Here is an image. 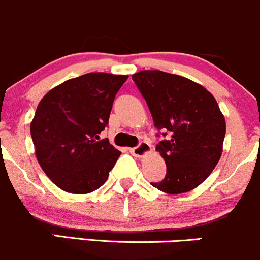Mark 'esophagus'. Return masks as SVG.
<instances>
[{
  "label": "esophagus",
  "mask_w": 260,
  "mask_h": 260,
  "mask_svg": "<svg viewBox=\"0 0 260 260\" xmlns=\"http://www.w3.org/2000/svg\"><path fill=\"white\" fill-rule=\"evenodd\" d=\"M150 150H151L150 144L146 141H141L138 146H136V147L130 148V152L133 153L135 157H142V156H145L146 153L150 152Z\"/></svg>",
  "instance_id": "esophagus-1"
}]
</instances>
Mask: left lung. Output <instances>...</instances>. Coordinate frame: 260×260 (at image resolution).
Returning a JSON list of instances; mask_svg holds the SVG:
<instances>
[{
	"label": "left lung",
	"instance_id": "left-lung-1",
	"mask_svg": "<svg viewBox=\"0 0 260 260\" xmlns=\"http://www.w3.org/2000/svg\"><path fill=\"white\" fill-rule=\"evenodd\" d=\"M133 81L152 115L156 146L167 166L161 182L151 185L168 194L197 188L216 167L226 122L216 99L200 84L178 75L140 71Z\"/></svg>",
	"mask_w": 260,
	"mask_h": 260
}]
</instances>
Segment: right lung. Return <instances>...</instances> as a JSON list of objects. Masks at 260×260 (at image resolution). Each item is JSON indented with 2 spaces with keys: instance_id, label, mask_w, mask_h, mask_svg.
Segmentation results:
<instances>
[{
  "instance_id": "obj_1",
  "label": "right lung",
  "mask_w": 260,
  "mask_h": 260,
  "mask_svg": "<svg viewBox=\"0 0 260 260\" xmlns=\"http://www.w3.org/2000/svg\"><path fill=\"white\" fill-rule=\"evenodd\" d=\"M127 76L92 72L45 94L30 124L40 167L67 193L87 194L106 183L121 152L99 140Z\"/></svg>"
}]
</instances>
